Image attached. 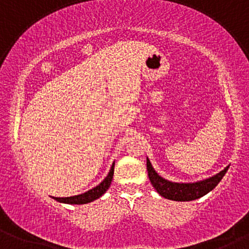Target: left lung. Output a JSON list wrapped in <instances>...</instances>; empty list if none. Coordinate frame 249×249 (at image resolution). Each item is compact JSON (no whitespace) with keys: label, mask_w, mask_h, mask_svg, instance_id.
Wrapping results in <instances>:
<instances>
[{"label":"left lung","mask_w":249,"mask_h":249,"mask_svg":"<svg viewBox=\"0 0 249 249\" xmlns=\"http://www.w3.org/2000/svg\"><path fill=\"white\" fill-rule=\"evenodd\" d=\"M146 167L151 184L153 185L157 192L160 194L161 196L170 200H174V201H191V200L201 198L205 194L211 192L219 184L220 180L224 178V176L227 172L230 166L225 167L221 172L211 177V178L196 182H188V184H184V182H172L161 178L154 171L148 158L146 159Z\"/></svg>","instance_id":"left-lung-1"}]
</instances>
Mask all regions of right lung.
Instances as JSON below:
<instances>
[{
  "label": "right lung",
  "instance_id": "right-lung-1",
  "mask_svg": "<svg viewBox=\"0 0 249 249\" xmlns=\"http://www.w3.org/2000/svg\"><path fill=\"white\" fill-rule=\"evenodd\" d=\"M113 171H115V162L111 166V170L108 174L107 176L101 184L98 186L93 187L92 190L88 191V192L83 193V194H78V196H67V198H56V196H53L56 201L59 202H64V204H71V205H83V204H88V202L93 201V200L101 198V196L104 194L110 187L111 181H112L113 178Z\"/></svg>",
  "mask_w": 249,
  "mask_h": 249
}]
</instances>
